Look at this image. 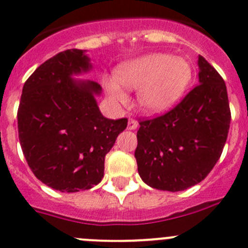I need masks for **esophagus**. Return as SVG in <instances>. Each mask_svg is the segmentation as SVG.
<instances>
[{"label":"esophagus","mask_w":248,"mask_h":248,"mask_svg":"<svg viewBox=\"0 0 248 248\" xmlns=\"http://www.w3.org/2000/svg\"><path fill=\"white\" fill-rule=\"evenodd\" d=\"M137 127H138V122H137L134 119H129L128 124H127V129H129V131H133V129H136Z\"/></svg>","instance_id":"obj_1"}]
</instances>
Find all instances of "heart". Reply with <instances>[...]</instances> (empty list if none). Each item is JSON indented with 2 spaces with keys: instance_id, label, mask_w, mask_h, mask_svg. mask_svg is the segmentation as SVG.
I'll list each match as a JSON object with an SVG mask.
<instances>
[{
  "instance_id": "obj_1",
  "label": "heart",
  "mask_w": 248,
  "mask_h": 248,
  "mask_svg": "<svg viewBox=\"0 0 248 248\" xmlns=\"http://www.w3.org/2000/svg\"><path fill=\"white\" fill-rule=\"evenodd\" d=\"M192 79L191 64L182 57L155 52L121 63L115 78H107L104 87L117 103H126L128 96L122 86L138 90V103L150 114H159L181 99Z\"/></svg>"
}]
</instances>
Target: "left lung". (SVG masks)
Segmentation results:
<instances>
[{
	"label": "left lung",
	"instance_id": "left-lung-1",
	"mask_svg": "<svg viewBox=\"0 0 248 248\" xmlns=\"http://www.w3.org/2000/svg\"><path fill=\"white\" fill-rule=\"evenodd\" d=\"M199 84L166 114L140 120L134 157L142 181L179 192L199 184L221 157L231 124L226 82L202 56Z\"/></svg>",
	"mask_w": 248,
	"mask_h": 248
}]
</instances>
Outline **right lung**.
I'll return each mask as SVG.
<instances>
[{
  "mask_svg": "<svg viewBox=\"0 0 248 248\" xmlns=\"http://www.w3.org/2000/svg\"><path fill=\"white\" fill-rule=\"evenodd\" d=\"M92 68L84 50L59 52L42 63L22 87L17 131L34 176L60 192L90 189L104 176L106 155L127 119L110 120L94 96L101 85L73 76Z\"/></svg>",
  "mask_w": 248,
  "mask_h": 248,
  "instance_id": "1",
  "label": "right lung"
}]
</instances>
